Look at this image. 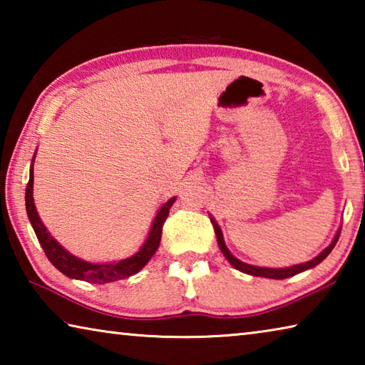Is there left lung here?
<instances>
[{
    "label": "left lung",
    "mask_w": 365,
    "mask_h": 365,
    "mask_svg": "<svg viewBox=\"0 0 365 365\" xmlns=\"http://www.w3.org/2000/svg\"><path fill=\"white\" fill-rule=\"evenodd\" d=\"M211 222H212V227L215 230V237H217V245H219V248L222 251V255L225 256L227 261L230 262L235 269L243 272V274H250V275H255V277H265V279H275V280L288 279V277H293L296 274H299V272H304L307 269L316 267V265L322 262L324 259L330 255L331 250L335 248V245H336L338 238H339V232H341V228H339V230L335 235V238H333V242L330 243V246H327V248L322 252H320L319 256L311 259V261H307L304 264H296V265H292V267H285V269H270V267H257V265L246 264V262L240 261V259L235 257L227 248V245L224 242V235H222L219 224L212 217H211Z\"/></svg>",
    "instance_id": "8db88e82"
}]
</instances>
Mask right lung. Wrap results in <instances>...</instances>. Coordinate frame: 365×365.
I'll return each mask as SVG.
<instances>
[{"label": "right lung", "instance_id": "add662e5", "mask_svg": "<svg viewBox=\"0 0 365 365\" xmlns=\"http://www.w3.org/2000/svg\"><path fill=\"white\" fill-rule=\"evenodd\" d=\"M35 159V156H34ZM175 202V197L163 205L159 209L156 217L153 220L151 230L148 233V238L138 252H135L133 256L122 259L119 262H109V264H91L86 262L83 259L71 255L69 251L64 250L56 240H54L46 227L43 225L38 212H36L35 202H34V163L30 165V178L26 188V209L30 224H32L36 238L41 245L43 251H45L46 257L49 259L54 267L59 272H63L66 277L76 280H85L90 283H108L120 279H127V277L135 275L140 272L145 265L150 262V259L154 256V252L158 251L160 243V235H163V225L165 219L169 215V209Z\"/></svg>", "mask_w": 365, "mask_h": 365}]
</instances>
